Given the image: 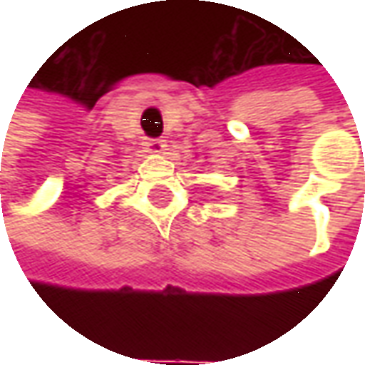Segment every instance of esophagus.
I'll list each match as a JSON object with an SVG mask.
<instances>
[{
	"label": "esophagus",
	"mask_w": 365,
	"mask_h": 365,
	"mask_svg": "<svg viewBox=\"0 0 365 365\" xmlns=\"http://www.w3.org/2000/svg\"><path fill=\"white\" fill-rule=\"evenodd\" d=\"M144 150L152 154V156H158L162 152L166 150V143L164 140H160V138H148L146 143H144Z\"/></svg>",
	"instance_id": "34e87169"
}]
</instances>
